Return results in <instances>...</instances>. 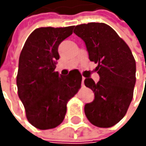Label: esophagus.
Segmentation results:
<instances>
[{
	"label": "esophagus",
	"instance_id": "obj_1",
	"mask_svg": "<svg viewBox=\"0 0 146 146\" xmlns=\"http://www.w3.org/2000/svg\"><path fill=\"white\" fill-rule=\"evenodd\" d=\"M84 80H85V77H82V81H81L82 86H84Z\"/></svg>",
	"mask_w": 146,
	"mask_h": 146
}]
</instances>
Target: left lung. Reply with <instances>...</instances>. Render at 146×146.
Instances as JSON below:
<instances>
[{
	"mask_svg": "<svg viewBox=\"0 0 146 146\" xmlns=\"http://www.w3.org/2000/svg\"><path fill=\"white\" fill-rule=\"evenodd\" d=\"M74 32L85 42L100 76L97 83L89 77L84 80L94 93V100L84 108L86 116L94 126L112 127L123 119L133 98L135 58L128 44L106 23L80 24Z\"/></svg>",
	"mask_w": 146,
	"mask_h": 146,
	"instance_id": "obj_1",
	"label": "left lung"
}]
</instances>
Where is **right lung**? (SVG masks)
Returning <instances> with one entry per match:
<instances>
[{"label":"right lung","instance_id":"1","mask_svg":"<svg viewBox=\"0 0 146 146\" xmlns=\"http://www.w3.org/2000/svg\"><path fill=\"white\" fill-rule=\"evenodd\" d=\"M72 30L74 26L38 28L21 52L16 76L18 96L28 121L39 130L53 129L62 123L68 101L80 88L82 76L78 70L65 77L55 71L58 45Z\"/></svg>","mask_w":146,"mask_h":146}]
</instances>
